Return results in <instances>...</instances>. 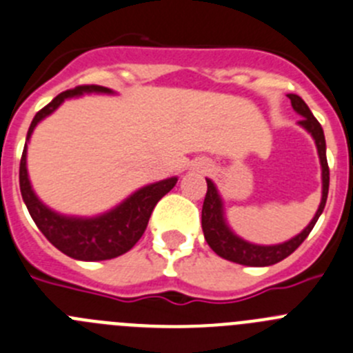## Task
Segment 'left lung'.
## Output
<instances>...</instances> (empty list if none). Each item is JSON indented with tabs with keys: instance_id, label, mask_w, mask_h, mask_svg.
I'll return each instance as SVG.
<instances>
[{
	"instance_id": "left-lung-1",
	"label": "left lung",
	"mask_w": 353,
	"mask_h": 353,
	"mask_svg": "<svg viewBox=\"0 0 353 353\" xmlns=\"http://www.w3.org/2000/svg\"><path fill=\"white\" fill-rule=\"evenodd\" d=\"M288 97L291 99L292 110L301 117L298 125L305 128V130L314 137L315 146H317L319 160H321L322 169V199L321 203H319L317 212H315V216L312 217V221L308 223V226H306L301 233H298L296 236H292V239L285 240V242L282 243H275V245H259V243H252L249 242V240H243L242 236H239L232 228H230L228 221H226L225 203H223L221 195H219V190H217V186L214 184V181L207 179V195L202 207L203 236H205L209 247L217 256H221V258L228 259V261L239 263V265L243 266H270L282 261V259H285L288 256H291L292 252L301 245L303 240L310 235L315 223H317L322 210H324L325 200H327L329 167L327 158H325L324 130H322L317 118L312 114L310 108L306 106L305 101H303L299 95L289 94Z\"/></svg>"
}]
</instances>
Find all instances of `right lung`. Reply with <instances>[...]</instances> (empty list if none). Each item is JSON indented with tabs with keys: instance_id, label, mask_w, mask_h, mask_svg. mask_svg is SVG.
Instances as JSON below:
<instances>
[{
	"instance_id": "obj_1",
	"label": "right lung",
	"mask_w": 353,
	"mask_h": 353,
	"mask_svg": "<svg viewBox=\"0 0 353 353\" xmlns=\"http://www.w3.org/2000/svg\"><path fill=\"white\" fill-rule=\"evenodd\" d=\"M83 94L113 95L114 92L111 88L99 87V85H83V87L62 92L50 104L38 111L36 117L32 118L28 137H26L21 169H19V183H21L22 200L31 214L32 221L36 223L39 232L47 236L52 245L78 261H104V259L118 258L136 245L137 240L143 236L144 230H146L154 205L161 196H165L176 186L177 177H167V179L146 184L128 195L123 202L114 205L113 209L97 214V216H68V214H61L45 205L34 193L31 179H29L28 144L39 121L50 117L64 101L81 97Z\"/></svg>"
}]
</instances>
